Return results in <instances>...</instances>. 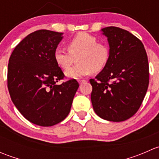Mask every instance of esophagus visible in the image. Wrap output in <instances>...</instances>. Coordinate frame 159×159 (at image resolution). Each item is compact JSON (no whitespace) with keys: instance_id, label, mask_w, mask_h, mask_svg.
Masks as SVG:
<instances>
[{"instance_id":"esophagus-1","label":"esophagus","mask_w":159,"mask_h":159,"mask_svg":"<svg viewBox=\"0 0 159 159\" xmlns=\"http://www.w3.org/2000/svg\"><path fill=\"white\" fill-rule=\"evenodd\" d=\"M85 80H79V81H78V82H79V84H82V83H84V82H85Z\"/></svg>"}]
</instances>
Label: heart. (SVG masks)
<instances>
[{
    "instance_id": "b5f03b06",
    "label": "heart",
    "mask_w": 159,
    "mask_h": 159,
    "mask_svg": "<svg viewBox=\"0 0 159 159\" xmlns=\"http://www.w3.org/2000/svg\"><path fill=\"white\" fill-rule=\"evenodd\" d=\"M68 52L56 49L54 59L59 68L69 69L76 58L77 65L65 75L70 78H80L91 72H99L105 68L110 57V50L106 44L98 42L96 37L86 32L75 35L67 43Z\"/></svg>"
}]
</instances>
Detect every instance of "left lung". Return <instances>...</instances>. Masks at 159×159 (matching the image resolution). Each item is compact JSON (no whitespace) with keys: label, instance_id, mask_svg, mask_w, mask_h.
<instances>
[{"label":"left lung","instance_id":"1","mask_svg":"<svg viewBox=\"0 0 159 159\" xmlns=\"http://www.w3.org/2000/svg\"><path fill=\"white\" fill-rule=\"evenodd\" d=\"M102 31L108 38L110 57L95 79H90L91 103L100 118L125 121L138 111L148 90V56L142 41L128 30L111 26Z\"/></svg>","mask_w":159,"mask_h":159}]
</instances>
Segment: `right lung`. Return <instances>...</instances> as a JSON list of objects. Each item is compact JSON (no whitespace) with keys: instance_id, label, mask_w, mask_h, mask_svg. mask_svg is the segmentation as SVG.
<instances>
[{"instance_id":"right-lung-1","label":"right lung","mask_w":159,"mask_h":159,"mask_svg":"<svg viewBox=\"0 0 159 159\" xmlns=\"http://www.w3.org/2000/svg\"><path fill=\"white\" fill-rule=\"evenodd\" d=\"M63 33L39 30L15 47L7 69V88L17 110L31 123L44 127L63 121L69 114L79 84L65 75L54 59Z\"/></svg>"}]
</instances>
